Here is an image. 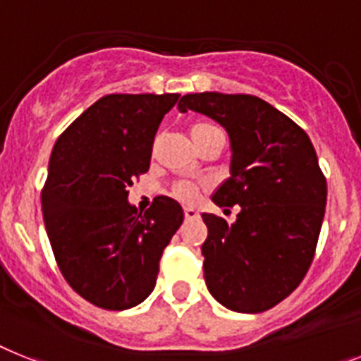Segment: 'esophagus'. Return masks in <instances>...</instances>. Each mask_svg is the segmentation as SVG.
Instances as JSON below:
<instances>
[{
  "instance_id": "1",
  "label": "esophagus",
  "mask_w": 361,
  "mask_h": 361,
  "mask_svg": "<svg viewBox=\"0 0 361 361\" xmlns=\"http://www.w3.org/2000/svg\"><path fill=\"white\" fill-rule=\"evenodd\" d=\"M183 214H185V220H195V218L200 216L198 211H196V209H192V207L183 209Z\"/></svg>"
}]
</instances>
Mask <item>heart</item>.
Segmentation results:
<instances>
[{
  "mask_svg": "<svg viewBox=\"0 0 361 361\" xmlns=\"http://www.w3.org/2000/svg\"><path fill=\"white\" fill-rule=\"evenodd\" d=\"M189 132L192 141L196 143V141L204 137V135L211 134V132H218V128L213 123H209V121H195V123L190 124ZM200 190H202V187L196 185V183H190V181H178V183L172 185V196H174L176 200L183 202V204H192V202H196V198L200 196Z\"/></svg>",
  "mask_w": 361,
  "mask_h": 361,
  "instance_id": "b5f03b06",
  "label": "heart"
}]
</instances>
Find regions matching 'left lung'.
Returning a JSON list of instances; mask_svg holds the SVG:
<instances>
[{
    "instance_id": "8db88e82",
    "label": "left lung",
    "mask_w": 361,
    "mask_h": 361,
    "mask_svg": "<svg viewBox=\"0 0 361 361\" xmlns=\"http://www.w3.org/2000/svg\"><path fill=\"white\" fill-rule=\"evenodd\" d=\"M180 111L209 115L231 139V178L213 195L240 205L237 222L204 213L209 292L233 312L259 314L298 288L316 255L326 180L307 132L255 95L205 92L181 97Z\"/></svg>"
}]
</instances>
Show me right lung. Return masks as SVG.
<instances>
[{
  "label": "right lung",
  "mask_w": 361,
  "mask_h": 361,
  "mask_svg": "<svg viewBox=\"0 0 361 361\" xmlns=\"http://www.w3.org/2000/svg\"><path fill=\"white\" fill-rule=\"evenodd\" d=\"M178 93H111L63 130L53 147L42 211L54 260L75 292L104 310H126L150 295L159 260L183 209L156 196L145 214L128 187L150 166L163 115Z\"/></svg>",
  "instance_id": "obj_1"
}]
</instances>
